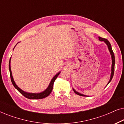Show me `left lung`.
Listing matches in <instances>:
<instances>
[{
  "instance_id": "obj_1",
  "label": "left lung",
  "mask_w": 124,
  "mask_h": 124,
  "mask_svg": "<svg viewBox=\"0 0 124 124\" xmlns=\"http://www.w3.org/2000/svg\"><path fill=\"white\" fill-rule=\"evenodd\" d=\"M99 39L101 40V41H104L105 43L107 44V45L108 46V48L109 49V51L110 52V53H111V55L112 56V72H111V78H110V80L109 81V82H108V84L111 82V81L112 80V78L113 77V74H114V71H115V55H114V53H113V51H112V47H111V43H109V42L108 41V40L107 39H105V38H101V37H99ZM73 90L74 92L76 93V94L78 95H80V96H86V95H83L82 94H80V93H78L75 90L73 89Z\"/></svg>"
}]
</instances>
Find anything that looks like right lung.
Here are the masks:
<instances>
[{
    "mask_svg": "<svg viewBox=\"0 0 124 124\" xmlns=\"http://www.w3.org/2000/svg\"><path fill=\"white\" fill-rule=\"evenodd\" d=\"M10 62H11V59H10L9 62V73H10V77H11V82L12 83L13 85L14 86V87L16 88V89L17 90L19 91V92L21 93V94L25 96V98H28V99H43V98H45L47 96H48L49 95L51 94V91L52 90V89H53L54 86V83L55 82V79H56L57 76H59V74H60V72L56 74V75L53 77V78L52 79L51 81L50 85H49L48 87H47L46 90H45V91H43V92L40 93H37V94H35V93H26L23 90H22L21 89H20L19 87H18L16 85V84H15L14 80H13L12 75V72L11 69V65H10Z\"/></svg>",
    "mask_w": 124,
    "mask_h": 124,
    "instance_id": "obj_1",
    "label": "right lung"
}]
</instances>
